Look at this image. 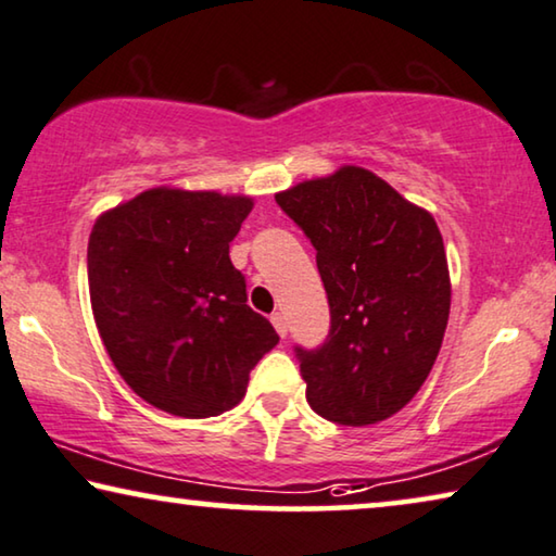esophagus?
<instances>
[{"label":"esophagus","mask_w":556,"mask_h":556,"mask_svg":"<svg viewBox=\"0 0 556 556\" xmlns=\"http://www.w3.org/2000/svg\"><path fill=\"white\" fill-rule=\"evenodd\" d=\"M271 325H275L279 337H287V317H285V314H281V312L271 314Z\"/></svg>","instance_id":"esophagus-1"}]
</instances>
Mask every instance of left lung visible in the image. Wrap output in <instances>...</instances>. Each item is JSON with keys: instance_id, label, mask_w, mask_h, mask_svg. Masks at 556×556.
<instances>
[{"instance_id": "8db88e82", "label": "left lung", "mask_w": 556, "mask_h": 556, "mask_svg": "<svg viewBox=\"0 0 556 556\" xmlns=\"http://www.w3.org/2000/svg\"><path fill=\"white\" fill-rule=\"evenodd\" d=\"M275 199L317 250L329 302L325 342L294 346L306 402L346 427L392 417L425 384L450 319V269L434 217L359 167Z\"/></svg>"}]
</instances>
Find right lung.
Segmentation results:
<instances>
[{"label": "right lung", "instance_id": "1", "mask_svg": "<svg viewBox=\"0 0 556 556\" xmlns=\"http://www.w3.org/2000/svg\"><path fill=\"white\" fill-rule=\"evenodd\" d=\"M250 210L247 197L149 189L97 219L87 277L99 337L156 409L204 419L237 407L279 342L229 260Z\"/></svg>", "mask_w": 556, "mask_h": 556}]
</instances>
